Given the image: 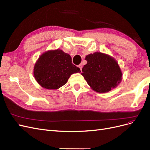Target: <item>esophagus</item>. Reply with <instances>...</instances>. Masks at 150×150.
<instances>
[{"mask_svg": "<svg viewBox=\"0 0 150 150\" xmlns=\"http://www.w3.org/2000/svg\"><path fill=\"white\" fill-rule=\"evenodd\" d=\"M78 67L80 68V69H81V71H82V68H83V64H80L79 66H78Z\"/></svg>", "mask_w": 150, "mask_h": 150, "instance_id": "obj_1", "label": "esophagus"}]
</instances>
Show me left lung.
<instances>
[{
  "label": "left lung",
  "mask_w": 150,
  "mask_h": 150,
  "mask_svg": "<svg viewBox=\"0 0 150 150\" xmlns=\"http://www.w3.org/2000/svg\"><path fill=\"white\" fill-rule=\"evenodd\" d=\"M87 64L81 73L88 84L98 93H107L121 81L122 72L117 62L101 52L91 54L86 57Z\"/></svg>",
  "instance_id": "left-lung-1"
}]
</instances>
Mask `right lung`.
<instances>
[{
  "label": "right lung",
  "mask_w": 150,
  "mask_h": 150,
  "mask_svg": "<svg viewBox=\"0 0 150 150\" xmlns=\"http://www.w3.org/2000/svg\"><path fill=\"white\" fill-rule=\"evenodd\" d=\"M80 72L79 68L72 63L69 54L57 49L40 56L34 66V75L44 88L57 89L66 84L71 74Z\"/></svg>",
  "instance_id": "right-lung-1"
}]
</instances>
